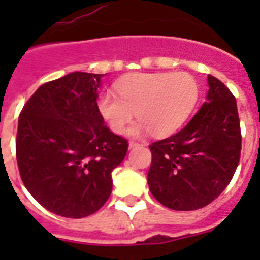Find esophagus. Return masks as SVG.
I'll list each match as a JSON object with an SVG mask.
<instances>
[{"mask_svg": "<svg viewBox=\"0 0 260 260\" xmlns=\"http://www.w3.org/2000/svg\"><path fill=\"white\" fill-rule=\"evenodd\" d=\"M139 146H141V144L137 143V142H133V141L128 142V148H130V150H132V148H135V147H139Z\"/></svg>", "mask_w": 260, "mask_h": 260, "instance_id": "obj_1", "label": "esophagus"}]
</instances>
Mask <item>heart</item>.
<instances>
[{
  "mask_svg": "<svg viewBox=\"0 0 260 260\" xmlns=\"http://www.w3.org/2000/svg\"><path fill=\"white\" fill-rule=\"evenodd\" d=\"M116 95L105 91L98 100L99 112L110 130L122 134L134 118L132 135L151 132L155 137L176 133L189 118L199 98V87L187 73H135L116 83Z\"/></svg>",
  "mask_w": 260,
  "mask_h": 260,
  "instance_id": "b5f03b06",
  "label": "heart"
}]
</instances>
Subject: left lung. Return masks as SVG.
<instances>
[{
	"mask_svg": "<svg viewBox=\"0 0 260 260\" xmlns=\"http://www.w3.org/2000/svg\"><path fill=\"white\" fill-rule=\"evenodd\" d=\"M206 102L187 125L150 146L148 186L157 202L176 211L206 207L229 185L241 155L237 103L208 75Z\"/></svg>",
	"mask_w": 260,
	"mask_h": 260,
	"instance_id": "1",
	"label": "left lung"
}]
</instances>
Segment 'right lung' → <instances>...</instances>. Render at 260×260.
I'll use <instances>...</instances> for the list:
<instances>
[{
  "instance_id": "add662e5",
  "label": "right lung",
  "mask_w": 260,
  "mask_h": 260,
  "mask_svg": "<svg viewBox=\"0 0 260 260\" xmlns=\"http://www.w3.org/2000/svg\"><path fill=\"white\" fill-rule=\"evenodd\" d=\"M104 74L74 71L36 89L20 112L17 161L29 194L56 215L80 219L104 206L127 141L104 125Z\"/></svg>"
}]
</instances>
